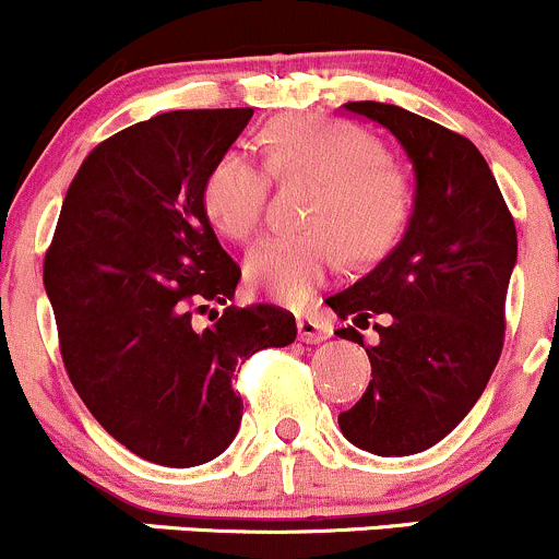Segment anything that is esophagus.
Masks as SVG:
<instances>
[{"label":"esophagus","instance_id":"34e87169","mask_svg":"<svg viewBox=\"0 0 559 559\" xmlns=\"http://www.w3.org/2000/svg\"><path fill=\"white\" fill-rule=\"evenodd\" d=\"M297 332L302 343H324L326 337H332V324L321 319V316H302L297 319Z\"/></svg>","mask_w":559,"mask_h":559}]
</instances>
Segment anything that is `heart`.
<instances>
[{"label": "heart", "instance_id": "heart-1", "mask_svg": "<svg viewBox=\"0 0 559 559\" xmlns=\"http://www.w3.org/2000/svg\"><path fill=\"white\" fill-rule=\"evenodd\" d=\"M264 166L275 179L308 176L302 233L270 238L246 260V281L275 302L308 305L343 270L345 254L374 260L396 243L409 216V181L374 155V141L324 115L275 117L262 128ZM267 174L246 152L225 150L201 179V209L216 233L249 243L262 227Z\"/></svg>", "mask_w": 559, "mask_h": 559}]
</instances>
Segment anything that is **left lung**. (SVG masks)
Segmentation results:
<instances>
[{"label":"left lung","mask_w":559,"mask_h":559,"mask_svg":"<svg viewBox=\"0 0 559 559\" xmlns=\"http://www.w3.org/2000/svg\"><path fill=\"white\" fill-rule=\"evenodd\" d=\"M343 109L383 126L404 146L415 205L396 249L326 299L359 328L386 316L385 325H376L381 343L364 346L372 380L340 413V431L374 455H413L466 418L496 369L516 262L514 219L466 136L393 104L350 102ZM357 330L337 334L362 345Z\"/></svg>","instance_id":"left-lung-1"}]
</instances>
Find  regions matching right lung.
Listing matches in <instances>:
<instances>
[{
    "instance_id": "1",
    "label": "right lung",
    "mask_w": 559,
    "mask_h": 559,
    "mask_svg": "<svg viewBox=\"0 0 559 559\" xmlns=\"http://www.w3.org/2000/svg\"><path fill=\"white\" fill-rule=\"evenodd\" d=\"M251 115L166 111L102 141L45 254L74 391L117 442L160 466H201L230 448L243 415L235 369L297 337L278 305H230L240 267L201 209L205 168Z\"/></svg>"
}]
</instances>
